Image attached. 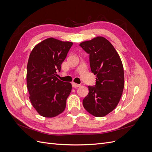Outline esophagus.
Segmentation results:
<instances>
[{"label": "esophagus", "mask_w": 152, "mask_h": 152, "mask_svg": "<svg viewBox=\"0 0 152 152\" xmlns=\"http://www.w3.org/2000/svg\"><path fill=\"white\" fill-rule=\"evenodd\" d=\"M72 86L73 87H79L80 86V84H77L76 83H74V82H73V83H72Z\"/></svg>", "instance_id": "1"}]
</instances>
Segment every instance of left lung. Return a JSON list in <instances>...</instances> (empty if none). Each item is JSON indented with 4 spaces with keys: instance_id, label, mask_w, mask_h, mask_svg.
<instances>
[{
    "instance_id": "8db88e82",
    "label": "left lung",
    "mask_w": 152,
    "mask_h": 152,
    "mask_svg": "<svg viewBox=\"0 0 152 152\" xmlns=\"http://www.w3.org/2000/svg\"><path fill=\"white\" fill-rule=\"evenodd\" d=\"M79 45L89 54L91 70L96 75V85L88 86L89 93L83 99V106L93 116L104 117L115 108L122 94V61L112 44L103 37H96Z\"/></svg>"
}]
</instances>
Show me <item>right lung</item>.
I'll return each instance as SVG.
<instances>
[{
  "mask_svg": "<svg viewBox=\"0 0 152 152\" xmlns=\"http://www.w3.org/2000/svg\"><path fill=\"white\" fill-rule=\"evenodd\" d=\"M73 43L48 38L36 45L27 65L26 84L29 98L41 116L54 117L66 107L72 91L70 82L58 79L57 72Z\"/></svg>",
  "mask_w": 152,
  "mask_h": 152,
  "instance_id": "obj_1",
  "label": "right lung"
}]
</instances>
